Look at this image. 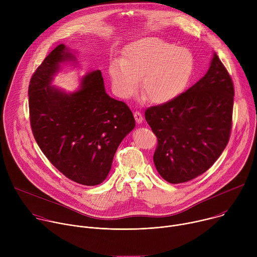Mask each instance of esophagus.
Here are the masks:
<instances>
[{
  "label": "esophagus",
  "mask_w": 257,
  "mask_h": 257,
  "mask_svg": "<svg viewBox=\"0 0 257 257\" xmlns=\"http://www.w3.org/2000/svg\"><path fill=\"white\" fill-rule=\"evenodd\" d=\"M134 118H135L136 123H138V124L142 123V121H143V117H142V115H141L140 112H135V113H134Z\"/></svg>",
  "instance_id": "1"
}]
</instances>
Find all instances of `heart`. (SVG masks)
Returning a JSON list of instances; mask_svg holds the SVG:
<instances>
[{
    "instance_id": "1",
    "label": "heart",
    "mask_w": 257,
    "mask_h": 257,
    "mask_svg": "<svg viewBox=\"0 0 257 257\" xmlns=\"http://www.w3.org/2000/svg\"><path fill=\"white\" fill-rule=\"evenodd\" d=\"M194 68L195 60L189 50L148 38L129 46L123 59H113L107 71L119 96H131L142 78V94L154 103L164 104L186 90Z\"/></svg>"
}]
</instances>
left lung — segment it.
Here are the masks:
<instances>
[{
	"label": "left lung",
	"instance_id": "1",
	"mask_svg": "<svg viewBox=\"0 0 257 257\" xmlns=\"http://www.w3.org/2000/svg\"><path fill=\"white\" fill-rule=\"evenodd\" d=\"M234 101L229 73L214 53L206 74L176 99L149 107L145 120L158 138L154 163L172 184L206 172L228 144Z\"/></svg>",
	"mask_w": 257,
	"mask_h": 257
}]
</instances>
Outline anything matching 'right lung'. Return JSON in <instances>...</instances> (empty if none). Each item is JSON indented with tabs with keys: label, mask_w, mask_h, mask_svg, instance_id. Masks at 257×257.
<instances>
[{
	"label": "right lung",
	"mask_w": 257,
	"mask_h": 257,
	"mask_svg": "<svg viewBox=\"0 0 257 257\" xmlns=\"http://www.w3.org/2000/svg\"><path fill=\"white\" fill-rule=\"evenodd\" d=\"M69 61L76 57L61 44L34 72L28 88L30 125L40 149L63 175L95 186L107 177L135 120L125 102L105 92L100 70L87 73L73 92L52 85Z\"/></svg>",
	"instance_id": "1"
}]
</instances>
